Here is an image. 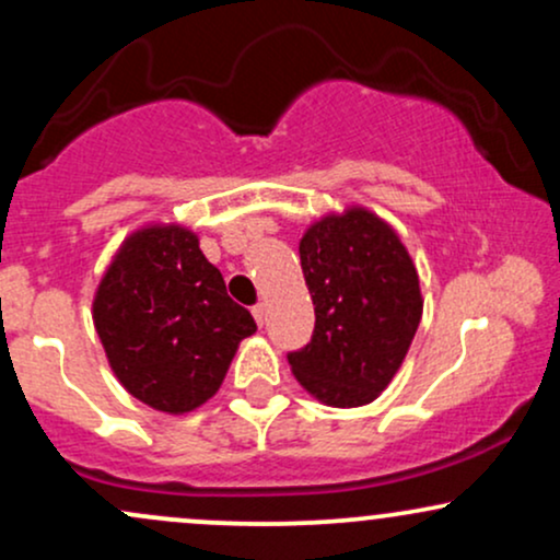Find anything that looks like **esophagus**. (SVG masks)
<instances>
[{
    "mask_svg": "<svg viewBox=\"0 0 560 560\" xmlns=\"http://www.w3.org/2000/svg\"><path fill=\"white\" fill-rule=\"evenodd\" d=\"M253 316L258 320V326L266 324V305H262V302H258V305L253 307Z\"/></svg>",
    "mask_w": 560,
    "mask_h": 560,
    "instance_id": "1",
    "label": "esophagus"
}]
</instances>
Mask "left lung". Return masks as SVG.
I'll use <instances>...</instances> for the list:
<instances>
[{
  "label": "left lung",
  "instance_id": "1",
  "mask_svg": "<svg viewBox=\"0 0 560 560\" xmlns=\"http://www.w3.org/2000/svg\"><path fill=\"white\" fill-rule=\"evenodd\" d=\"M316 305L311 342L289 352L298 382L334 408L376 400L419 329V273L400 236L363 208L326 215L300 242Z\"/></svg>",
  "mask_w": 560,
  "mask_h": 560
}]
</instances>
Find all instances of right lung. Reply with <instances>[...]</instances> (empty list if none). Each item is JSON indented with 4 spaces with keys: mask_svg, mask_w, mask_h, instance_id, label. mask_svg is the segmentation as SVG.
<instances>
[{
    "mask_svg": "<svg viewBox=\"0 0 560 560\" xmlns=\"http://www.w3.org/2000/svg\"><path fill=\"white\" fill-rule=\"evenodd\" d=\"M94 326L118 382L173 416L208 402L236 347L258 331L182 226L128 236L94 294Z\"/></svg>",
    "mask_w": 560,
    "mask_h": 560,
    "instance_id": "1",
    "label": "right lung"
}]
</instances>
